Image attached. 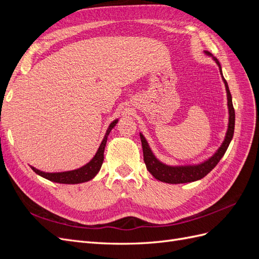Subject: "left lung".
Returning a JSON list of instances; mask_svg holds the SVG:
<instances>
[{
  "instance_id": "obj_1",
  "label": "left lung",
  "mask_w": 259,
  "mask_h": 259,
  "mask_svg": "<svg viewBox=\"0 0 259 259\" xmlns=\"http://www.w3.org/2000/svg\"><path fill=\"white\" fill-rule=\"evenodd\" d=\"M206 54L210 55L208 52H206ZM214 59L216 61V64L218 65L219 69H221V73H222L221 64H219V61L216 58ZM223 80L226 85L227 96H228L229 126L225 138V142L223 143L222 147L219 148L218 151L206 162L199 164V165H195V166H167L165 164H163L155 159V156L152 154L145 137L140 134V140H142V145H143L144 161L146 164V167L155 179L167 184H184V183L195 182V180H199L203 177H205L209 171L217 165L218 162L221 161V159L226 153L227 149H228V146L233 137L234 120H236V113H234V108L232 105V98H231V94L228 88V84H227V81L224 79V77Z\"/></svg>"
}]
</instances>
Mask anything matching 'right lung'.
Masks as SVG:
<instances>
[{
  "mask_svg": "<svg viewBox=\"0 0 259 259\" xmlns=\"http://www.w3.org/2000/svg\"><path fill=\"white\" fill-rule=\"evenodd\" d=\"M117 120H115L110 124V126H109L106 133V136L103 140V143H101V145L99 146V149L97 150V153L95 154V156H94L91 162H89L86 165L82 166L81 168L69 170V171H62V173H44V171L38 170L32 166H31V168H32L37 175L49 179L51 182L58 183V184H81V183L88 182V180H91L92 178H94L97 175L101 165H103L104 151L107 144V138H108L109 133L111 132Z\"/></svg>",
  "mask_w": 259,
  "mask_h": 259,
  "instance_id": "obj_1",
  "label": "right lung"
}]
</instances>
